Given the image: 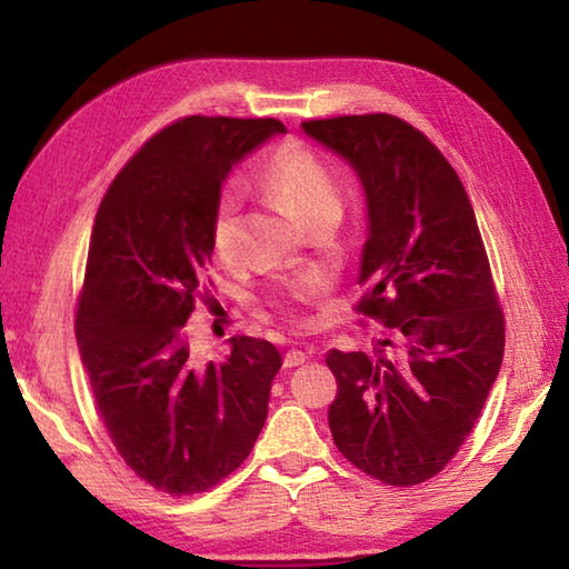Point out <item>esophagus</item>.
Segmentation results:
<instances>
[{
	"mask_svg": "<svg viewBox=\"0 0 569 569\" xmlns=\"http://www.w3.org/2000/svg\"><path fill=\"white\" fill-rule=\"evenodd\" d=\"M306 359H308V356H306L303 351L291 349V351H288V353L283 356V363L288 366V369H293V366H301V363H306Z\"/></svg>",
	"mask_w": 569,
	"mask_h": 569,
	"instance_id": "esophagus-1",
	"label": "esophagus"
}]
</instances>
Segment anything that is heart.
I'll use <instances>...</instances> for the list:
<instances>
[{"label": "heart", "instance_id": "1", "mask_svg": "<svg viewBox=\"0 0 569 569\" xmlns=\"http://www.w3.org/2000/svg\"><path fill=\"white\" fill-rule=\"evenodd\" d=\"M263 186L268 192L288 206V210L311 226L313 220L326 216H341L343 196L329 166L306 148H281L268 160L263 168ZM240 240V196L238 190L228 188L218 196L210 216V246H213L220 261H230L238 253ZM326 291V278L319 273H308L296 278L286 288L281 306L293 313V306L311 303Z\"/></svg>", "mask_w": 569, "mask_h": 569}]
</instances>
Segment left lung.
<instances>
[{
  "mask_svg": "<svg viewBox=\"0 0 569 569\" xmlns=\"http://www.w3.org/2000/svg\"><path fill=\"white\" fill-rule=\"evenodd\" d=\"M353 168L369 236L356 311L391 339L331 349L329 427L341 455L391 487L439 475L479 419L505 356V316L467 190L429 138L393 114L301 124Z\"/></svg>",
  "mask_w": 569,
  "mask_h": 569,
  "instance_id": "1",
  "label": "left lung"
}]
</instances>
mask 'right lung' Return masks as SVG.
<instances>
[{"mask_svg": "<svg viewBox=\"0 0 569 569\" xmlns=\"http://www.w3.org/2000/svg\"><path fill=\"white\" fill-rule=\"evenodd\" d=\"M278 132L273 118L172 122L118 172L94 216L77 343L112 445L160 492L216 487L268 417L276 346L233 336L223 363L196 366L186 323L203 298L220 186Z\"/></svg>", "mask_w": 569, "mask_h": 569, "instance_id": "1", "label": "right lung"}]
</instances>
